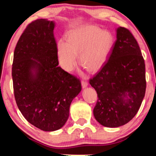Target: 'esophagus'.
<instances>
[{"label": "esophagus", "instance_id": "obj_1", "mask_svg": "<svg viewBox=\"0 0 156 156\" xmlns=\"http://www.w3.org/2000/svg\"><path fill=\"white\" fill-rule=\"evenodd\" d=\"M88 86V83L86 81H82V87L83 89L86 88V87Z\"/></svg>", "mask_w": 156, "mask_h": 156}]
</instances>
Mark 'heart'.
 Here are the masks:
<instances>
[{"instance_id": "heart-1", "label": "heart", "mask_w": 156, "mask_h": 156, "mask_svg": "<svg viewBox=\"0 0 156 156\" xmlns=\"http://www.w3.org/2000/svg\"><path fill=\"white\" fill-rule=\"evenodd\" d=\"M114 45V37L109 31L82 25L72 29L66 35V42L57 43L59 62L65 71L71 72L77 64L89 72H97L107 60Z\"/></svg>"}]
</instances>
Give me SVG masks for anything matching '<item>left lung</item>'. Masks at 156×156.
<instances>
[{"instance_id":"8db88e82","label":"left lung","mask_w":156,"mask_h":156,"mask_svg":"<svg viewBox=\"0 0 156 156\" xmlns=\"http://www.w3.org/2000/svg\"><path fill=\"white\" fill-rule=\"evenodd\" d=\"M89 83L97 93L93 113L100 124L119 127L136 116L146 93V72L139 45L129 30L116 29L108 61Z\"/></svg>"}]
</instances>
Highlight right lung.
Masks as SVG:
<instances>
[{
	"instance_id": "right-lung-1",
	"label": "right lung",
	"mask_w": 156,
	"mask_h": 156,
	"mask_svg": "<svg viewBox=\"0 0 156 156\" xmlns=\"http://www.w3.org/2000/svg\"><path fill=\"white\" fill-rule=\"evenodd\" d=\"M54 21L38 19L27 25L14 51L15 99L25 119L44 131L65 124L72 100L82 90L79 79L59 67Z\"/></svg>"
}]
</instances>
